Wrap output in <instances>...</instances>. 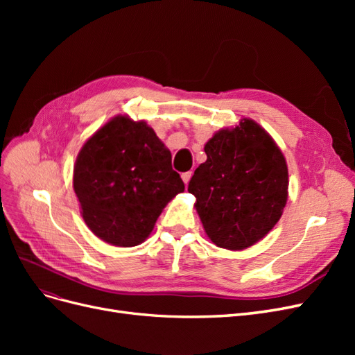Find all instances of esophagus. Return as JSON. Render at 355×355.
Segmentation results:
<instances>
[{
	"label": "esophagus",
	"mask_w": 355,
	"mask_h": 355,
	"mask_svg": "<svg viewBox=\"0 0 355 355\" xmlns=\"http://www.w3.org/2000/svg\"><path fill=\"white\" fill-rule=\"evenodd\" d=\"M191 176H192L191 171H185V173H182V180H184L185 185H188V182H189Z\"/></svg>",
	"instance_id": "1"
}]
</instances>
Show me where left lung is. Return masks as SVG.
<instances>
[{
  "label": "left lung",
  "mask_w": 355,
  "mask_h": 355,
  "mask_svg": "<svg viewBox=\"0 0 355 355\" xmlns=\"http://www.w3.org/2000/svg\"><path fill=\"white\" fill-rule=\"evenodd\" d=\"M204 153L207 159L188 185L204 231L222 249L244 250L282 218L288 196L286 158L250 118L214 133Z\"/></svg>",
  "instance_id": "1"
}]
</instances>
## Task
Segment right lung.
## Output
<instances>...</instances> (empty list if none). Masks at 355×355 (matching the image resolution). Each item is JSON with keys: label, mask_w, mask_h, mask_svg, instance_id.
<instances>
[{"label": "right lung", "mask_w": 355, "mask_h": 355, "mask_svg": "<svg viewBox=\"0 0 355 355\" xmlns=\"http://www.w3.org/2000/svg\"><path fill=\"white\" fill-rule=\"evenodd\" d=\"M72 184L85 225L116 247L144 243L167 202L185 189L155 132L127 115L111 118L83 145Z\"/></svg>", "instance_id": "1"}]
</instances>
